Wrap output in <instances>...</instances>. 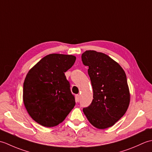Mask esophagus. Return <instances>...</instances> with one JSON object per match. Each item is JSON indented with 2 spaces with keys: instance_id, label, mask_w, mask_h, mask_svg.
I'll return each instance as SVG.
<instances>
[{
  "instance_id": "esophagus-1",
  "label": "esophagus",
  "mask_w": 152,
  "mask_h": 152,
  "mask_svg": "<svg viewBox=\"0 0 152 152\" xmlns=\"http://www.w3.org/2000/svg\"><path fill=\"white\" fill-rule=\"evenodd\" d=\"M80 95H76V102H78L80 101Z\"/></svg>"
}]
</instances>
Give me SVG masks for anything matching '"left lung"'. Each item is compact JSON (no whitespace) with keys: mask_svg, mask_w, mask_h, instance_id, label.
Listing matches in <instances>:
<instances>
[{"mask_svg":"<svg viewBox=\"0 0 152 152\" xmlns=\"http://www.w3.org/2000/svg\"><path fill=\"white\" fill-rule=\"evenodd\" d=\"M82 61L88 66L93 91L91 104L83 112L94 127L104 129L115 124L127 111L130 94L121 66L104 53L86 51Z\"/></svg>","mask_w":152,"mask_h":152,"instance_id":"obj_1","label":"left lung"}]
</instances>
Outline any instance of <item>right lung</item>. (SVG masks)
Instances as JSON below:
<instances>
[{"mask_svg":"<svg viewBox=\"0 0 152 152\" xmlns=\"http://www.w3.org/2000/svg\"><path fill=\"white\" fill-rule=\"evenodd\" d=\"M76 57L53 53L28 71L23 83V102L31 117L44 127L63 122L75 106V97L64 72Z\"/></svg>","mask_w":152,"mask_h":152,"instance_id":"add662e5","label":"right lung"}]
</instances>
